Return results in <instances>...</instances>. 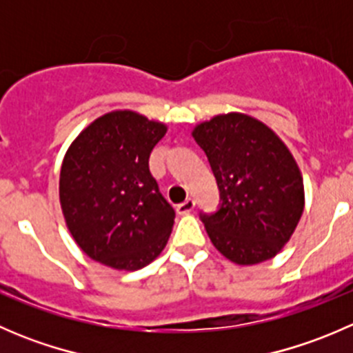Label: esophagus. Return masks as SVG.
Listing matches in <instances>:
<instances>
[{"label":"esophagus","mask_w":353,"mask_h":353,"mask_svg":"<svg viewBox=\"0 0 353 353\" xmlns=\"http://www.w3.org/2000/svg\"><path fill=\"white\" fill-rule=\"evenodd\" d=\"M176 210H177V213H179V215H190V213L194 210V199L188 198L186 201L179 203V205L176 206Z\"/></svg>","instance_id":"34e87169"}]
</instances>
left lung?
<instances>
[{
	"label": "left lung",
	"instance_id": "obj_1",
	"mask_svg": "<svg viewBox=\"0 0 353 353\" xmlns=\"http://www.w3.org/2000/svg\"><path fill=\"white\" fill-rule=\"evenodd\" d=\"M222 191V206L203 215L216 251L241 266L279 254L304 212V179L294 155L263 121L216 114L191 131Z\"/></svg>",
	"mask_w": 353,
	"mask_h": 353
}]
</instances>
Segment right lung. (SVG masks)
I'll return each instance as SVG.
<instances>
[{
    "label": "right lung",
    "mask_w": 353,
    "mask_h": 353,
    "mask_svg": "<svg viewBox=\"0 0 353 353\" xmlns=\"http://www.w3.org/2000/svg\"><path fill=\"white\" fill-rule=\"evenodd\" d=\"M165 133L167 124L117 109L92 121L68 147L59 203L71 237L94 261L134 272L165 248L176 213L148 169Z\"/></svg>",
    "instance_id": "right-lung-1"
}]
</instances>
